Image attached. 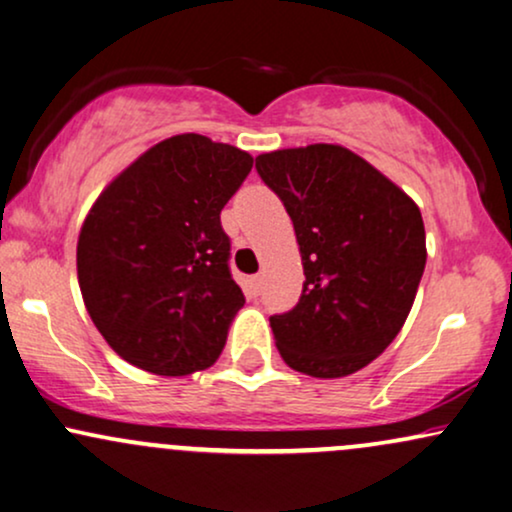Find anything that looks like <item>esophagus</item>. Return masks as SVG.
<instances>
[{"instance_id": "esophagus-1", "label": "esophagus", "mask_w": 512, "mask_h": 512, "mask_svg": "<svg viewBox=\"0 0 512 512\" xmlns=\"http://www.w3.org/2000/svg\"><path fill=\"white\" fill-rule=\"evenodd\" d=\"M262 283H264V276H262V274L252 276V279H250V288H252V293H260Z\"/></svg>"}]
</instances>
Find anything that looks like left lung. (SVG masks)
Instances as JSON below:
<instances>
[{"instance_id":"obj_1","label":"left lung","mask_w":512,"mask_h":512,"mask_svg":"<svg viewBox=\"0 0 512 512\" xmlns=\"http://www.w3.org/2000/svg\"><path fill=\"white\" fill-rule=\"evenodd\" d=\"M255 166L293 221L305 272L298 305L269 319L276 348L307 377L355 374L415 303L427 262L420 207L343 145L264 152Z\"/></svg>"}]
</instances>
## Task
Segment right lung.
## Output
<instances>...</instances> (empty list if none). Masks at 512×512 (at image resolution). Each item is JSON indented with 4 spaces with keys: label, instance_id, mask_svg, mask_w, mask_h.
Masks as SVG:
<instances>
[{
    "label": "right lung",
    "instance_id": "add662e5",
    "mask_svg": "<svg viewBox=\"0 0 512 512\" xmlns=\"http://www.w3.org/2000/svg\"><path fill=\"white\" fill-rule=\"evenodd\" d=\"M252 169L245 150L181 133L102 190L80 226L83 303L116 355L159 377L217 362L245 298L221 209Z\"/></svg>",
    "mask_w": 512,
    "mask_h": 512
}]
</instances>
